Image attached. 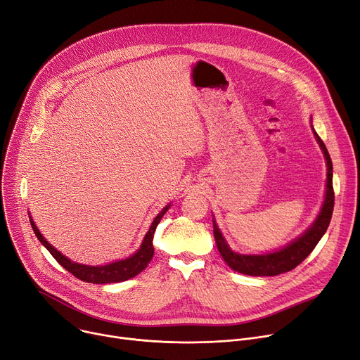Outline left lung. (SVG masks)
Segmentation results:
<instances>
[{"mask_svg":"<svg viewBox=\"0 0 360 360\" xmlns=\"http://www.w3.org/2000/svg\"><path fill=\"white\" fill-rule=\"evenodd\" d=\"M311 130H313L314 137L319 143L320 149L323 150L324 159L327 162L326 194H324V201H323V205L320 208L317 219L300 237L294 238L291 243H288L286 246H283L275 252L263 253V255H243V253L233 252L230 249L229 243L226 242V238H224L223 233L220 231L217 223H215V220L212 219L215 245H217V249H219L221 257L224 259V262L233 271H236L238 274H243V275H250V276H275V275H279L283 272L292 271L311 252H313V249L317 246V243L324 236V233L330 224L331 215H333V207H334L333 163H331V159H330L326 145L320 139V136L316 133L313 124H311Z\"/></svg>","mask_w":360,"mask_h":360,"instance_id":"8db88e82","label":"left lung"}]
</instances>
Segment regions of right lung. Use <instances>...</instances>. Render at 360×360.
I'll list each match as a JSON object with an SVG mask.
<instances>
[{
	"label": "right lung",
	"instance_id": "right-lung-1",
	"mask_svg": "<svg viewBox=\"0 0 360 360\" xmlns=\"http://www.w3.org/2000/svg\"><path fill=\"white\" fill-rule=\"evenodd\" d=\"M171 204H167L158 215L155 217V220L150 224L149 231L146 233L145 238L140 245V248L129 257L122 259V260H115L111 263H107V265H98V266H91V265H82V263H77L72 262L70 259H68L65 255H62L59 250H56L46 238L41 236V233L39 231L37 226L34 224L32 215H30V224L32 229L34 231V234L37 236L39 242L51 252V255L60 263V266H63L68 272H70L74 276H77L78 279L88 282V283H112V282H123L127 281L130 278H134L137 274H140L141 271H145L146 266L149 265V262L153 257L155 249H153V234L156 231L158 224L160 223L162 217L165 215V212L169 210Z\"/></svg>",
	"mask_w": 360,
	"mask_h": 360
}]
</instances>
